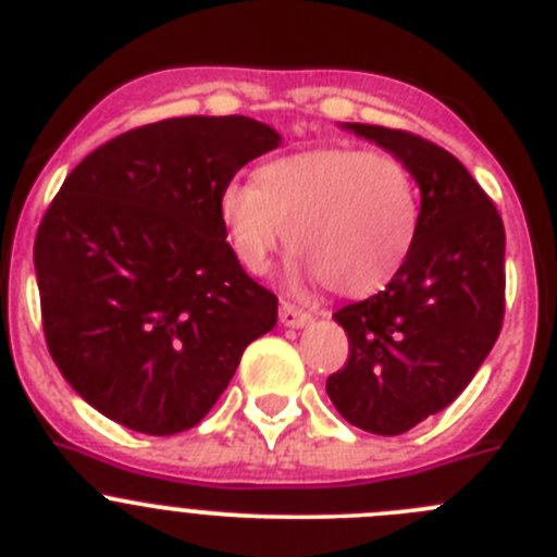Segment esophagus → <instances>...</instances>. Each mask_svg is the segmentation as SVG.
Returning <instances> with one entry per match:
<instances>
[{
    "label": "esophagus",
    "instance_id": "34e87169",
    "mask_svg": "<svg viewBox=\"0 0 557 557\" xmlns=\"http://www.w3.org/2000/svg\"><path fill=\"white\" fill-rule=\"evenodd\" d=\"M280 321L288 329H301L312 321V315L307 310H301V307L283 301V307H280Z\"/></svg>",
    "mask_w": 557,
    "mask_h": 557
}]
</instances>
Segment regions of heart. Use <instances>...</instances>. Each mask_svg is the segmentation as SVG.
<instances>
[{
  "label": "heart",
  "mask_w": 557,
  "mask_h": 557,
  "mask_svg": "<svg viewBox=\"0 0 557 557\" xmlns=\"http://www.w3.org/2000/svg\"><path fill=\"white\" fill-rule=\"evenodd\" d=\"M218 218L236 261L267 274L288 245L334 294L370 296L405 269L422 228V196L403 160L318 147L269 160L250 185H225Z\"/></svg>",
  "instance_id": "b5f03b06"
}]
</instances>
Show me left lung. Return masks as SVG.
Masks as SVG:
<instances>
[{
	"mask_svg": "<svg viewBox=\"0 0 557 557\" xmlns=\"http://www.w3.org/2000/svg\"><path fill=\"white\" fill-rule=\"evenodd\" d=\"M339 127L403 160L422 193V228L403 272L334 312L348 361L326 381L345 422L403 435L455 403L498 339L504 220L466 165L433 141L377 124Z\"/></svg>",
	"mask_w": 557,
	"mask_h": 557,
	"instance_id": "8db88e82",
	"label": "left lung"
}]
</instances>
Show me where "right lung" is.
I'll return each instance as SVG.
<instances>
[{
  "mask_svg": "<svg viewBox=\"0 0 557 557\" xmlns=\"http://www.w3.org/2000/svg\"><path fill=\"white\" fill-rule=\"evenodd\" d=\"M280 147L250 116H180L116 135L64 180L35 239L46 343L64 381L135 433L196 428L277 296L225 242L218 196Z\"/></svg>",
  "mask_w": 557,
  "mask_h": 557,
  "instance_id": "add662e5",
  "label": "right lung"
}]
</instances>
